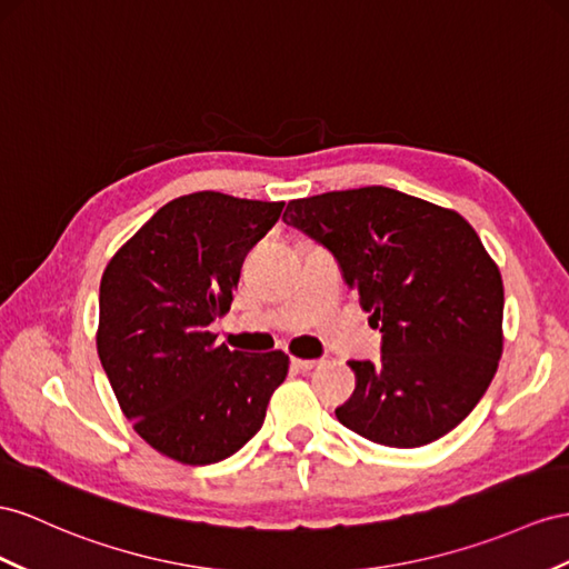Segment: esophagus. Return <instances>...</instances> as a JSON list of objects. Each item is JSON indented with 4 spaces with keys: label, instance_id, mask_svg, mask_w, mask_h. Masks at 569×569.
I'll list each match as a JSON object with an SVG mask.
<instances>
[{
    "label": "esophagus",
    "instance_id": "34e87169",
    "mask_svg": "<svg viewBox=\"0 0 569 569\" xmlns=\"http://www.w3.org/2000/svg\"><path fill=\"white\" fill-rule=\"evenodd\" d=\"M293 362V368H298V370H302V372H308V370H315L319 362L317 360H305V358H293L290 360Z\"/></svg>",
    "mask_w": 569,
    "mask_h": 569
}]
</instances>
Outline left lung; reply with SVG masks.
Wrapping results in <instances>:
<instances>
[{"mask_svg": "<svg viewBox=\"0 0 569 569\" xmlns=\"http://www.w3.org/2000/svg\"><path fill=\"white\" fill-rule=\"evenodd\" d=\"M283 223L337 257L382 331V358L351 360L339 423L385 447L455 430L502 356V276L463 216L389 187L293 199Z\"/></svg>", "mask_w": 569, "mask_h": 569, "instance_id": "left-lung-1", "label": "left lung"}]
</instances>
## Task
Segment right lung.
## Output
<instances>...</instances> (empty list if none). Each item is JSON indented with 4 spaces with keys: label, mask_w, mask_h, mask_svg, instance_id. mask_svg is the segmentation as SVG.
<instances>
[{
    "label": "right lung",
    "mask_w": 569,
    "mask_h": 569,
    "mask_svg": "<svg viewBox=\"0 0 569 569\" xmlns=\"http://www.w3.org/2000/svg\"><path fill=\"white\" fill-rule=\"evenodd\" d=\"M283 201L194 192L168 201L100 279L96 346L141 440L189 466L228 459L264 423L288 356L230 351L209 325L230 310L247 252Z\"/></svg>",
    "instance_id": "add662e5"
}]
</instances>
